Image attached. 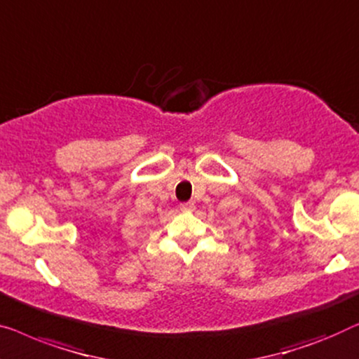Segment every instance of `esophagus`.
<instances>
[{
	"mask_svg": "<svg viewBox=\"0 0 359 359\" xmlns=\"http://www.w3.org/2000/svg\"><path fill=\"white\" fill-rule=\"evenodd\" d=\"M180 210L182 211H194L195 210L194 201H189V203H180Z\"/></svg>",
	"mask_w": 359,
	"mask_h": 359,
	"instance_id": "esophagus-1",
	"label": "esophagus"
}]
</instances>
